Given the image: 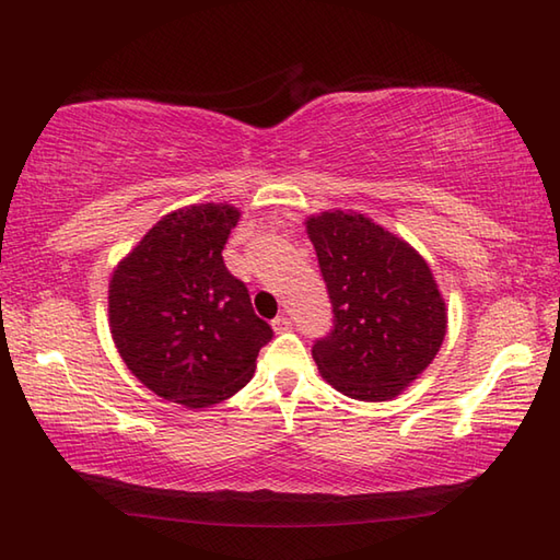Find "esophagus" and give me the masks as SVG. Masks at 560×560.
<instances>
[{
	"label": "esophagus",
	"mask_w": 560,
	"mask_h": 560,
	"mask_svg": "<svg viewBox=\"0 0 560 560\" xmlns=\"http://www.w3.org/2000/svg\"><path fill=\"white\" fill-rule=\"evenodd\" d=\"M271 327H273V331H289L293 327V323H291L289 315H279V317L271 319Z\"/></svg>",
	"instance_id": "obj_1"
}]
</instances>
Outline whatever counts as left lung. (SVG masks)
Returning <instances> with one entry per match:
<instances>
[{
  "instance_id": "obj_1",
  "label": "left lung",
  "mask_w": 560,
  "mask_h": 560,
  "mask_svg": "<svg viewBox=\"0 0 560 560\" xmlns=\"http://www.w3.org/2000/svg\"><path fill=\"white\" fill-rule=\"evenodd\" d=\"M331 303V329L313 359L329 385L385 401L419 377L443 343L447 315L421 255L361 213L307 221Z\"/></svg>"
}]
</instances>
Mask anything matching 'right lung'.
<instances>
[{
	"instance_id": "obj_1",
	"label": "right lung",
	"mask_w": 560,
	"mask_h": 560,
	"mask_svg": "<svg viewBox=\"0 0 560 560\" xmlns=\"http://www.w3.org/2000/svg\"><path fill=\"white\" fill-rule=\"evenodd\" d=\"M237 209L173 211L144 235L110 281L115 347L159 397L201 409L243 389L273 329L223 265Z\"/></svg>"
}]
</instances>
